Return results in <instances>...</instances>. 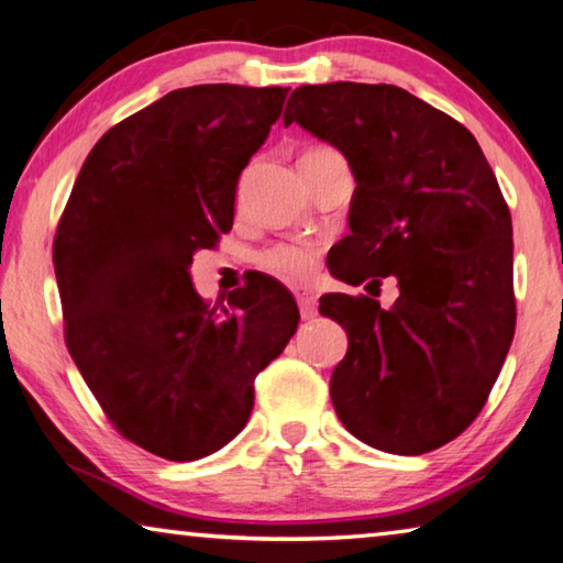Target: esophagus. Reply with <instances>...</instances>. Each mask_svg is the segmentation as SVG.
<instances>
[{
    "label": "esophagus",
    "instance_id": "obj_1",
    "mask_svg": "<svg viewBox=\"0 0 563 563\" xmlns=\"http://www.w3.org/2000/svg\"><path fill=\"white\" fill-rule=\"evenodd\" d=\"M295 300H298V308L305 320H312L317 314V295L310 290H295Z\"/></svg>",
    "mask_w": 563,
    "mask_h": 563
}]
</instances>
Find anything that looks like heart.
Masks as SVG:
<instances>
[{
    "mask_svg": "<svg viewBox=\"0 0 563 563\" xmlns=\"http://www.w3.org/2000/svg\"><path fill=\"white\" fill-rule=\"evenodd\" d=\"M322 152H332V150L317 147V150H310L308 155H322ZM314 258H317V251L312 243H305V241L275 243V246L265 249L258 255V265L265 273L275 275V278L298 283V280L308 278V275L312 273Z\"/></svg>",
    "mask_w": 563,
    "mask_h": 563,
    "instance_id": "b5f03b06",
    "label": "heart"
}]
</instances>
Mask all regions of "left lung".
<instances>
[{"label":"left lung","instance_id":"1","mask_svg":"<svg viewBox=\"0 0 563 563\" xmlns=\"http://www.w3.org/2000/svg\"><path fill=\"white\" fill-rule=\"evenodd\" d=\"M283 122L340 150L356 181L334 278L398 280L388 310L374 292L320 298L350 340L334 411L376 451H435L483 411L515 336L512 217L493 169L473 132L398 86L295 88Z\"/></svg>","mask_w":563,"mask_h":563}]
</instances>
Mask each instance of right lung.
Instances as JSON below:
<instances>
[{
  "instance_id": "obj_1",
  "label": "right lung",
  "mask_w": 563,
  "mask_h": 563,
  "mask_svg": "<svg viewBox=\"0 0 563 563\" xmlns=\"http://www.w3.org/2000/svg\"><path fill=\"white\" fill-rule=\"evenodd\" d=\"M288 88L172 90L96 142L54 241L66 344L118 431L159 457L199 460L233 441L253 382L298 330L278 280L258 275L209 308L194 253L233 227L243 167Z\"/></svg>"
}]
</instances>
